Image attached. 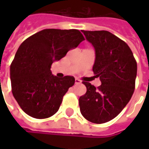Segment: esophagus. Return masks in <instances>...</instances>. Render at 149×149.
Masks as SVG:
<instances>
[{
	"label": "esophagus",
	"instance_id": "1",
	"mask_svg": "<svg viewBox=\"0 0 149 149\" xmlns=\"http://www.w3.org/2000/svg\"><path fill=\"white\" fill-rule=\"evenodd\" d=\"M81 83V80L80 79H75V84H80Z\"/></svg>",
	"mask_w": 149,
	"mask_h": 149
}]
</instances>
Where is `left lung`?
<instances>
[{"mask_svg":"<svg viewBox=\"0 0 149 149\" xmlns=\"http://www.w3.org/2000/svg\"><path fill=\"white\" fill-rule=\"evenodd\" d=\"M95 50L93 71L101 85L84 82L87 91L79 99L84 117L95 123L112 120L127 105L135 89L137 62L129 45L107 31H82Z\"/></svg>","mask_w":149,"mask_h":149,"instance_id":"1","label":"left lung"}]
</instances>
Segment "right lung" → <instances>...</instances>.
<instances>
[{
    "label": "right lung",
    "instance_id": "right-lung-1",
    "mask_svg": "<svg viewBox=\"0 0 149 149\" xmlns=\"http://www.w3.org/2000/svg\"><path fill=\"white\" fill-rule=\"evenodd\" d=\"M84 40L78 30L45 29L20 45L10 72L13 96L26 113L41 119L59 110L64 95L74 84V78L54 76L50 71L51 65Z\"/></svg>",
    "mask_w": 149,
    "mask_h": 149
}]
</instances>
